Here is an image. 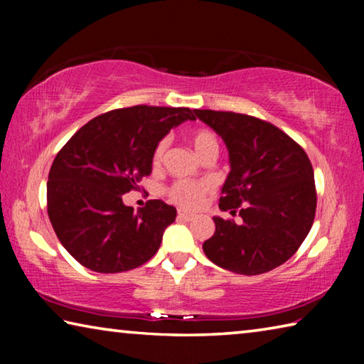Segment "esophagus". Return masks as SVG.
<instances>
[{
    "instance_id": "obj_1",
    "label": "esophagus",
    "mask_w": 364,
    "mask_h": 364,
    "mask_svg": "<svg viewBox=\"0 0 364 364\" xmlns=\"http://www.w3.org/2000/svg\"><path fill=\"white\" fill-rule=\"evenodd\" d=\"M178 220H183V221H191L194 220V215L193 213H188L184 210H178Z\"/></svg>"
}]
</instances>
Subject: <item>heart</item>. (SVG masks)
<instances>
[{
  "label": "heart",
  "mask_w": 364,
  "mask_h": 364,
  "mask_svg": "<svg viewBox=\"0 0 364 364\" xmlns=\"http://www.w3.org/2000/svg\"><path fill=\"white\" fill-rule=\"evenodd\" d=\"M189 141L193 144L194 151L200 159H204L207 154L218 152V141L217 136L207 128H197V130L189 133ZM168 141L160 139L157 146L154 147L152 152V165L154 168H159L164 164L165 152H167ZM212 191V183L208 181H188V180H176L167 188V196L171 202L183 208H196L200 205L204 197Z\"/></svg>",
  "instance_id": "b5f03b06"
}]
</instances>
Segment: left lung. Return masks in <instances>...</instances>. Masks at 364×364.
<instances>
[{"instance_id":"8db88e82","label":"left lung","mask_w":364,"mask_h":364,"mask_svg":"<svg viewBox=\"0 0 364 364\" xmlns=\"http://www.w3.org/2000/svg\"><path fill=\"white\" fill-rule=\"evenodd\" d=\"M230 151L231 171L220 208L242 218L215 217V232L202 245L220 268L245 276L287 262L311 230L316 212L313 167L299 143L273 123L226 110L196 109Z\"/></svg>"}]
</instances>
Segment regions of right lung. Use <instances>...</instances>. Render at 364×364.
Wrapping results in <instances>:
<instances>
[{
	"label": "right lung",
	"mask_w": 364,
	"mask_h": 364,
	"mask_svg": "<svg viewBox=\"0 0 364 364\" xmlns=\"http://www.w3.org/2000/svg\"><path fill=\"white\" fill-rule=\"evenodd\" d=\"M196 120L188 107L115 109L83 125L58 152L46 184L49 221L65 250L96 273H122L156 255L176 208L147 200L133 212L122 194L152 171L154 147L171 128Z\"/></svg>",
	"instance_id": "right-lung-1"
}]
</instances>
